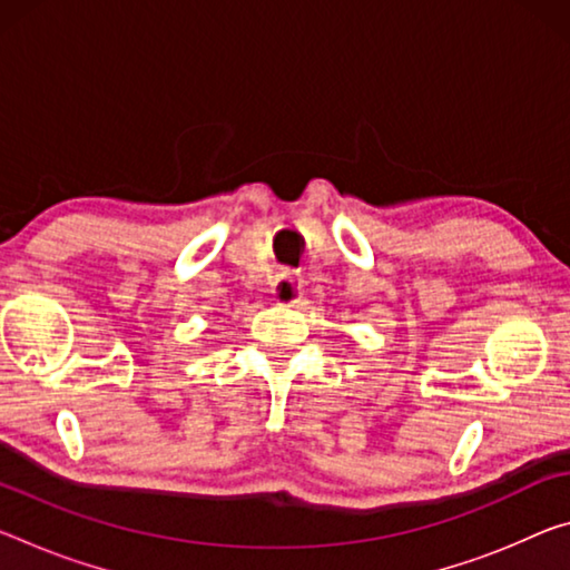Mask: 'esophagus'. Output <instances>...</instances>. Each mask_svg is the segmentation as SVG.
<instances>
[{
	"label": "esophagus",
	"mask_w": 570,
	"mask_h": 570,
	"mask_svg": "<svg viewBox=\"0 0 570 570\" xmlns=\"http://www.w3.org/2000/svg\"><path fill=\"white\" fill-rule=\"evenodd\" d=\"M299 294H302L299 282H296V278H294L292 274H286V276L278 278L276 286H274V299H276L278 304L294 306L296 302H299Z\"/></svg>",
	"instance_id": "esophagus-1"
}]
</instances>
